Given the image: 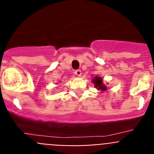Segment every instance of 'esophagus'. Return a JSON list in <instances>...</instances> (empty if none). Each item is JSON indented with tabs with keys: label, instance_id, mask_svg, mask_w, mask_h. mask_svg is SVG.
Masks as SVG:
<instances>
[{
	"label": "esophagus",
	"instance_id": "esophagus-1",
	"mask_svg": "<svg viewBox=\"0 0 154 154\" xmlns=\"http://www.w3.org/2000/svg\"><path fill=\"white\" fill-rule=\"evenodd\" d=\"M75 74L77 76H80L82 75L81 70H79V69H77V70H75Z\"/></svg>",
	"mask_w": 154,
	"mask_h": 154
}]
</instances>
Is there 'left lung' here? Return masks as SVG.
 I'll return each instance as SVG.
<instances>
[{"mask_svg": "<svg viewBox=\"0 0 154 154\" xmlns=\"http://www.w3.org/2000/svg\"><path fill=\"white\" fill-rule=\"evenodd\" d=\"M93 82L95 83V86L98 88L99 89L104 91L106 89V86L103 84V81H102V78L100 77H95V79L93 80Z\"/></svg>", "mask_w": 154, "mask_h": 154, "instance_id": "obj_1", "label": "left lung"}]
</instances>
